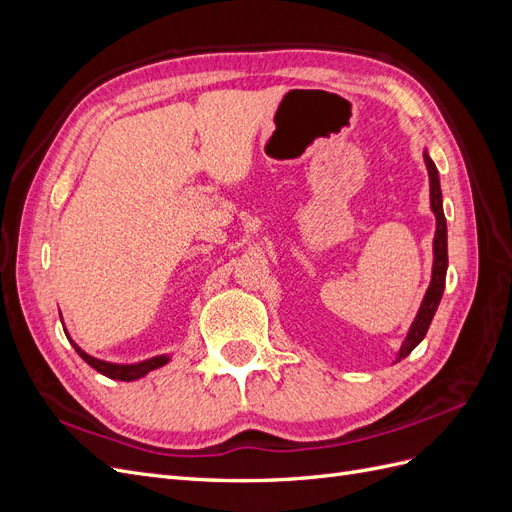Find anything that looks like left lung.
Masks as SVG:
<instances>
[{
	"mask_svg": "<svg viewBox=\"0 0 512 512\" xmlns=\"http://www.w3.org/2000/svg\"><path fill=\"white\" fill-rule=\"evenodd\" d=\"M425 164L429 170V192H431V209L436 213L438 228H436V239H433V277H431V286L425 294L423 305L418 309V316L412 324V329L406 337L404 346L399 350V359L408 356L421 339L425 337L431 318L436 314V309L440 305L442 292H444V282H446V267H448V243H446V218H444V209H442V190H440V177H438V168L431 162V158L425 153Z\"/></svg>",
	"mask_w": 512,
	"mask_h": 512,
	"instance_id": "1",
	"label": "left lung"
}]
</instances>
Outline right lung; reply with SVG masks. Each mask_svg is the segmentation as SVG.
Returning <instances> with one entry per match:
<instances>
[{
    "mask_svg": "<svg viewBox=\"0 0 512 512\" xmlns=\"http://www.w3.org/2000/svg\"><path fill=\"white\" fill-rule=\"evenodd\" d=\"M72 346H74L76 352H79V356L87 365H91L96 371H100L102 376L113 378V380H126V382H130V380H136V378H143L145 374H149L151 369H158V367H162L168 361V356H156V359H149V361H143V363H134V365H115V363H106V361H100V359H94V356L85 354L74 342H72Z\"/></svg>",
    "mask_w": 512,
    "mask_h": 512,
    "instance_id": "1",
    "label": "right lung"
}]
</instances>
